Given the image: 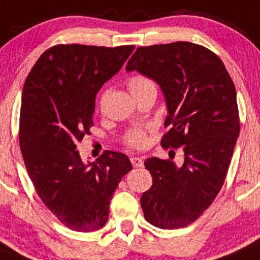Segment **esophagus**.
I'll list each match as a JSON object with an SVG mask.
<instances>
[{
  "label": "esophagus",
  "mask_w": 260,
  "mask_h": 260,
  "mask_svg": "<svg viewBox=\"0 0 260 260\" xmlns=\"http://www.w3.org/2000/svg\"><path fill=\"white\" fill-rule=\"evenodd\" d=\"M131 163H132L133 167H142L144 166V160H142L141 158H139V156H132L131 158Z\"/></svg>",
  "instance_id": "1"
}]
</instances>
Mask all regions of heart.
Segmentation results:
<instances>
[{"label":"heart","instance_id":"obj_1","mask_svg":"<svg viewBox=\"0 0 260 260\" xmlns=\"http://www.w3.org/2000/svg\"><path fill=\"white\" fill-rule=\"evenodd\" d=\"M127 86L133 97L141 94L144 92H147V90L156 89L155 83L146 75H133V76H131L127 80ZM124 142L125 145H128L132 149H142L149 142L146 131L140 129V128L129 131L125 135Z\"/></svg>","mask_w":260,"mask_h":260}]
</instances>
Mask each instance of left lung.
<instances>
[{"instance_id": "8db88e82", "label": "left lung", "mask_w": 260, "mask_h": 260, "mask_svg": "<svg viewBox=\"0 0 260 260\" xmlns=\"http://www.w3.org/2000/svg\"><path fill=\"white\" fill-rule=\"evenodd\" d=\"M125 70L160 85L168 109L160 145L184 150L181 167L145 160L153 185L140 200L144 216L158 228H184L209 209L225 181L240 135L235 84L214 51L185 41L140 46Z\"/></svg>"}]
</instances>
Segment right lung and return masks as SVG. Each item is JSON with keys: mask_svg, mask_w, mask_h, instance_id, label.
Masks as SVG:
<instances>
[{"mask_svg": "<svg viewBox=\"0 0 260 260\" xmlns=\"http://www.w3.org/2000/svg\"><path fill=\"white\" fill-rule=\"evenodd\" d=\"M133 49L59 44L44 51L25 79L19 118L25 168L44 205L72 231L106 224L114 191L132 170L125 154L111 150L84 165L76 147L94 125L95 94Z\"/></svg>", "mask_w": 260, "mask_h": 260, "instance_id": "obj_1", "label": "right lung"}]
</instances>
